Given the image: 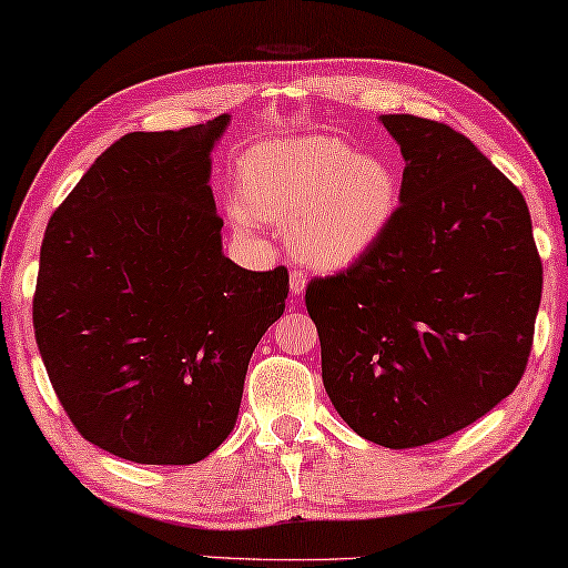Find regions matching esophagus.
I'll return each mask as SVG.
<instances>
[{
  "instance_id": "1",
  "label": "esophagus",
  "mask_w": 568,
  "mask_h": 568,
  "mask_svg": "<svg viewBox=\"0 0 568 568\" xmlns=\"http://www.w3.org/2000/svg\"><path fill=\"white\" fill-rule=\"evenodd\" d=\"M306 285H308L306 273H301V270H293V273H291V293L303 295V293H306Z\"/></svg>"
}]
</instances>
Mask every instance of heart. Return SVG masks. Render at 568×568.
Segmentation results:
<instances>
[{
	"instance_id": "heart-1",
	"label": "heart",
	"mask_w": 568,
	"mask_h": 568,
	"mask_svg": "<svg viewBox=\"0 0 568 568\" xmlns=\"http://www.w3.org/2000/svg\"><path fill=\"white\" fill-rule=\"evenodd\" d=\"M400 206V178L383 155L334 134L252 145L236 165L226 214L236 230L270 222L298 260L342 270L377 247Z\"/></svg>"
}]
</instances>
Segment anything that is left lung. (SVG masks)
I'll list each match as a JSON object with an SVG mask.
<instances>
[{
    "instance_id": "obj_1",
    "label": "left lung",
    "mask_w": 568,
    "mask_h": 568,
    "mask_svg": "<svg viewBox=\"0 0 568 568\" xmlns=\"http://www.w3.org/2000/svg\"><path fill=\"white\" fill-rule=\"evenodd\" d=\"M379 122L405 171L390 230L349 270L308 283L321 377L354 434L434 444L485 416L528 365L544 267L523 193L452 126Z\"/></svg>"
}]
</instances>
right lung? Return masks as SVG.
<instances>
[{
	"instance_id": "obj_1",
	"label": "right lung",
	"mask_w": 568,
	"mask_h": 568,
	"mask_svg": "<svg viewBox=\"0 0 568 568\" xmlns=\"http://www.w3.org/2000/svg\"><path fill=\"white\" fill-rule=\"evenodd\" d=\"M132 132L50 216L32 324L79 434L134 464H196L232 434L287 270L222 252L211 152L230 126Z\"/></svg>"
}]
</instances>
